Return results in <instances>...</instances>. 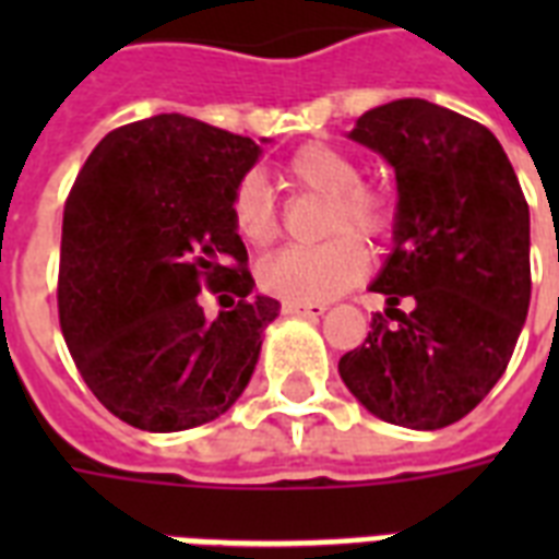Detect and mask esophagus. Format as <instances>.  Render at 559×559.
<instances>
[{"instance_id":"obj_1","label":"esophagus","mask_w":559,"mask_h":559,"mask_svg":"<svg viewBox=\"0 0 559 559\" xmlns=\"http://www.w3.org/2000/svg\"><path fill=\"white\" fill-rule=\"evenodd\" d=\"M281 310L287 316H322L328 307L324 305H293V301H284Z\"/></svg>"}]
</instances>
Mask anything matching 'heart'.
<instances>
[{
	"label": "heart",
	"instance_id": "1",
	"mask_svg": "<svg viewBox=\"0 0 559 559\" xmlns=\"http://www.w3.org/2000/svg\"><path fill=\"white\" fill-rule=\"evenodd\" d=\"M293 191L328 197L322 231L331 235L316 246H287L258 266L261 287L293 305H322L357 287L366 275V249L389 235L394 200L380 182L359 179L354 156L324 142L298 147L281 170ZM228 217L237 237L252 249H263L278 237V209L258 177H243L228 200ZM360 239L357 241L356 237Z\"/></svg>",
	"mask_w": 559,
	"mask_h": 559
}]
</instances>
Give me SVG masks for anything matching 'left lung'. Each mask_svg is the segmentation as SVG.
<instances>
[{
	"label": "left lung",
	"instance_id": "1",
	"mask_svg": "<svg viewBox=\"0 0 559 559\" xmlns=\"http://www.w3.org/2000/svg\"><path fill=\"white\" fill-rule=\"evenodd\" d=\"M350 139L389 159L400 200L394 252L371 284L389 310L340 373L385 424L443 429L487 397L516 348L531 305L528 202L496 135L429 100L368 109Z\"/></svg>",
	"mask_w": 559,
	"mask_h": 559
}]
</instances>
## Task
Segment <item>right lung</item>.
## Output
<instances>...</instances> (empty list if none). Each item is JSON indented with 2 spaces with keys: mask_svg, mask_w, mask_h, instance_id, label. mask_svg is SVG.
Wrapping results in <instances>:
<instances>
[{
  "mask_svg": "<svg viewBox=\"0 0 559 559\" xmlns=\"http://www.w3.org/2000/svg\"><path fill=\"white\" fill-rule=\"evenodd\" d=\"M261 147L179 112L107 133L63 209L57 313L90 391L124 424L179 432L231 408L275 298H249L228 200ZM202 288L231 292L217 320Z\"/></svg>",
  "mask_w": 559,
  "mask_h": 559,
  "instance_id": "add662e5",
  "label": "right lung"
}]
</instances>
